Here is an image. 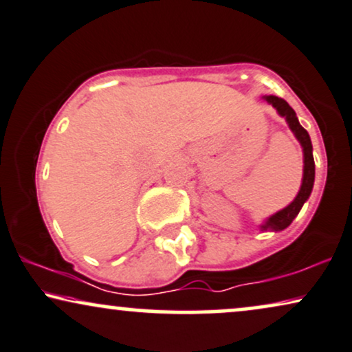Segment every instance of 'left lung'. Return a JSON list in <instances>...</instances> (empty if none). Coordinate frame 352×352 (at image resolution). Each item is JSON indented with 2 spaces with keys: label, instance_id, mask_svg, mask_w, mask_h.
<instances>
[{
  "label": "left lung",
  "instance_id": "obj_1",
  "mask_svg": "<svg viewBox=\"0 0 352 352\" xmlns=\"http://www.w3.org/2000/svg\"><path fill=\"white\" fill-rule=\"evenodd\" d=\"M266 102H270L271 105L278 110V113L281 117L286 118V122L289 123V128H291L292 133H294L299 143L304 148V179H302V186L297 193V197L294 201L289 204L287 208L281 209L279 212H276L274 216H271L268 221L261 226L263 230H283L286 229L294 217L299 214L300 208L304 206V203L309 199L310 193H312L314 188V180H315V162H314V154H312V141H310L309 133L297 120V115L292 107L287 104L286 100L281 99V97H276V96H266L265 97Z\"/></svg>",
  "mask_w": 352,
  "mask_h": 352
}]
</instances>
